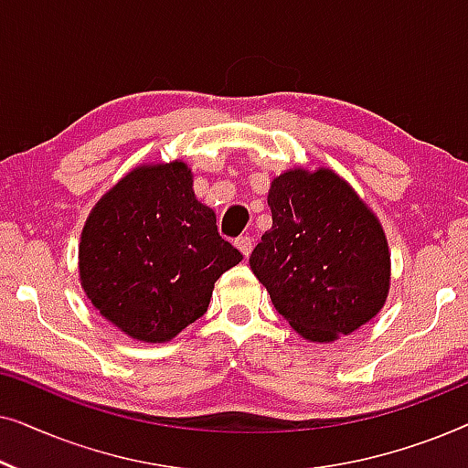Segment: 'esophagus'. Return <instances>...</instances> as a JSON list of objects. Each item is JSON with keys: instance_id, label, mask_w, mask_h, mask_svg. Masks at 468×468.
Returning <instances> with one entry per match:
<instances>
[{"instance_id": "1", "label": "esophagus", "mask_w": 468, "mask_h": 468, "mask_svg": "<svg viewBox=\"0 0 468 468\" xmlns=\"http://www.w3.org/2000/svg\"><path fill=\"white\" fill-rule=\"evenodd\" d=\"M234 245L239 247V251H240L242 255H245V258H249V255H251V249H253V239H251V236H249V234L239 236Z\"/></svg>"}]
</instances>
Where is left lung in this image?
I'll return each instance as SVG.
<instances>
[{
    "mask_svg": "<svg viewBox=\"0 0 468 468\" xmlns=\"http://www.w3.org/2000/svg\"><path fill=\"white\" fill-rule=\"evenodd\" d=\"M272 228L249 264L300 336L332 343L368 324L389 293V247L368 204L330 168H290L268 189Z\"/></svg>",
    "mask_w": 468,
    "mask_h": 468,
    "instance_id": "left-lung-1",
    "label": "left lung"
}]
</instances>
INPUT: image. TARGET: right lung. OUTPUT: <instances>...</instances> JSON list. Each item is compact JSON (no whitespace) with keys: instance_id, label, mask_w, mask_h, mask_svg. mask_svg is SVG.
<instances>
[{"instance_id":"add662e5","label":"right lung","mask_w":468,"mask_h":468,"mask_svg":"<svg viewBox=\"0 0 468 468\" xmlns=\"http://www.w3.org/2000/svg\"><path fill=\"white\" fill-rule=\"evenodd\" d=\"M197 202L183 159L127 172L89 213L79 274L100 315L143 343H168L208 309L215 281L242 255Z\"/></svg>"}]
</instances>
